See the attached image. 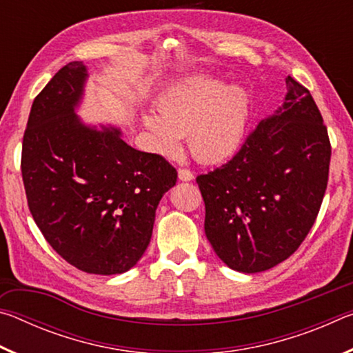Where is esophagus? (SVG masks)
Returning <instances> with one entry per match:
<instances>
[{
    "mask_svg": "<svg viewBox=\"0 0 353 353\" xmlns=\"http://www.w3.org/2000/svg\"><path fill=\"white\" fill-rule=\"evenodd\" d=\"M194 177V174H193V171L191 170H188V168H179V179H181V181H191V179Z\"/></svg>",
    "mask_w": 353,
    "mask_h": 353,
    "instance_id": "1",
    "label": "esophagus"
}]
</instances>
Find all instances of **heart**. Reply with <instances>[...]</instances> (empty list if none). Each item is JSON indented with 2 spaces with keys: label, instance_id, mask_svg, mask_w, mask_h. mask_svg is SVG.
Segmentation results:
<instances>
[{
  "label": "heart",
  "instance_id": "heart-1",
  "mask_svg": "<svg viewBox=\"0 0 353 353\" xmlns=\"http://www.w3.org/2000/svg\"><path fill=\"white\" fill-rule=\"evenodd\" d=\"M159 117H145L162 154L174 155L187 135L191 154L216 162L240 145L249 118V97L238 85L223 87L210 76H193L159 103Z\"/></svg>",
  "mask_w": 353,
  "mask_h": 353
}]
</instances>
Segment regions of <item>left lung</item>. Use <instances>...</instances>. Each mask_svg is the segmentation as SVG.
<instances>
[{
  "label": "left lung",
  "mask_w": 353,
  "mask_h": 353,
  "mask_svg": "<svg viewBox=\"0 0 353 353\" xmlns=\"http://www.w3.org/2000/svg\"><path fill=\"white\" fill-rule=\"evenodd\" d=\"M276 115L261 119L229 162L199 174L205 235L227 266L271 270L296 252L324 199L332 146L308 88L291 76Z\"/></svg>",
  "instance_id": "8db88e82"
}]
</instances>
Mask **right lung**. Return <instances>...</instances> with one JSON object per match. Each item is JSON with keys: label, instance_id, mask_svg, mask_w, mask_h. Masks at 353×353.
<instances>
[{"label": "right lung", "instance_id": "add662e5", "mask_svg": "<svg viewBox=\"0 0 353 353\" xmlns=\"http://www.w3.org/2000/svg\"><path fill=\"white\" fill-rule=\"evenodd\" d=\"M87 70L70 62L35 97L23 135L28 207L51 248L77 270L129 271L145 254L155 210L177 181L160 154L137 151L118 130L79 123Z\"/></svg>", "mask_w": 353, "mask_h": 353}]
</instances>
